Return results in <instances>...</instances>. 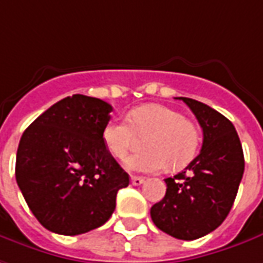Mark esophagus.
<instances>
[{"instance_id":"34e87169","label":"esophagus","mask_w":263,"mask_h":263,"mask_svg":"<svg viewBox=\"0 0 263 263\" xmlns=\"http://www.w3.org/2000/svg\"><path fill=\"white\" fill-rule=\"evenodd\" d=\"M131 183L134 184V185H141V184L144 183V177L132 176L131 177Z\"/></svg>"}]
</instances>
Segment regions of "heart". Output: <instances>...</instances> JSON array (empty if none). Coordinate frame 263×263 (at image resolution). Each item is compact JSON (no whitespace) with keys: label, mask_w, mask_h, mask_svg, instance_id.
<instances>
[{"label":"heart","mask_w":263,"mask_h":263,"mask_svg":"<svg viewBox=\"0 0 263 263\" xmlns=\"http://www.w3.org/2000/svg\"><path fill=\"white\" fill-rule=\"evenodd\" d=\"M138 135L146 151L131 154L124 165L137 173H158L167 167L181 168L192 161L200 144L196 124L184 119L174 109L164 105H144L132 109L126 119H110L102 131V141L110 154L122 158Z\"/></svg>","instance_id":"b5f03b06"}]
</instances>
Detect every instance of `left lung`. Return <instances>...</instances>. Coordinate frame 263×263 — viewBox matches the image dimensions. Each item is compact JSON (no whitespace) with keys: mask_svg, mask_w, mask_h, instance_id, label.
I'll return each mask as SVG.
<instances>
[{"mask_svg":"<svg viewBox=\"0 0 263 263\" xmlns=\"http://www.w3.org/2000/svg\"><path fill=\"white\" fill-rule=\"evenodd\" d=\"M180 99L197 118L203 145L184 171L165 178L167 192L151 207V219L170 236L194 240L217 229L228 217L243 177L245 158L228 118L199 101Z\"/></svg>","mask_w":263,"mask_h":263,"instance_id":"8db88e82","label":"left lung"}]
</instances>
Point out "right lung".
I'll list each match as a JSON object with an SVG mask.
<instances>
[{"instance_id":"right-lung-1","label":"right lung","mask_w":263,"mask_h":263,"mask_svg":"<svg viewBox=\"0 0 263 263\" xmlns=\"http://www.w3.org/2000/svg\"><path fill=\"white\" fill-rule=\"evenodd\" d=\"M112 106L73 95L50 106L20 139L15 180L35 219L74 236L105 224L129 184L102 141Z\"/></svg>"}]
</instances>
